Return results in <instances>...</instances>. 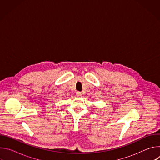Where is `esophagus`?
Returning a JSON list of instances; mask_svg holds the SVG:
<instances>
[{"mask_svg":"<svg viewBox=\"0 0 160 160\" xmlns=\"http://www.w3.org/2000/svg\"><path fill=\"white\" fill-rule=\"evenodd\" d=\"M76 95H77V96H81L82 95V92H79V91H77V92H76Z\"/></svg>","mask_w":160,"mask_h":160,"instance_id":"34e87169","label":"esophagus"}]
</instances>
